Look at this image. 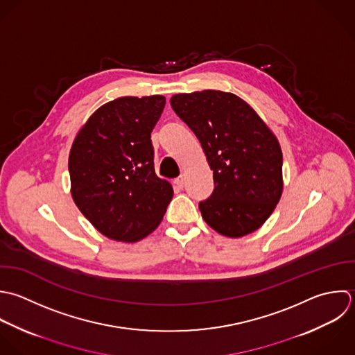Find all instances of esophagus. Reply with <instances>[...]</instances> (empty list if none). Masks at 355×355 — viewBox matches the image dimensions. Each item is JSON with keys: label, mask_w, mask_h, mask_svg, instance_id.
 Segmentation results:
<instances>
[{"label": "esophagus", "mask_w": 355, "mask_h": 355, "mask_svg": "<svg viewBox=\"0 0 355 355\" xmlns=\"http://www.w3.org/2000/svg\"><path fill=\"white\" fill-rule=\"evenodd\" d=\"M174 184H175L178 188H184V185H185V177H184V175H180V177L174 181Z\"/></svg>", "instance_id": "obj_1"}]
</instances>
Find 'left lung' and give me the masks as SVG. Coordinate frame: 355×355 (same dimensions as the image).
Returning <instances> with one entry per match:
<instances>
[{
    "instance_id": "left-lung-1",
    "label": "left lung",
    "mask_w": 355,
    "mask_h": 355,
    "mask_svg": "<svg viewBox=\"0 0 355 355\" xmlns=\"http://www.w3.org/2000/svg\"><path fill=\"white\" fill-rule=\"evenodd\" d=\"M170 103L195 132L213 170L214 191L199 203L203 220L228 238L259 230L284 189L282 150L274 132L248 102L231 92L175 94Z\"/></svg>"
}]
</instances>
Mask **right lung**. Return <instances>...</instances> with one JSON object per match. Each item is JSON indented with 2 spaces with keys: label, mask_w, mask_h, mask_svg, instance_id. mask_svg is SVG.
<instances>
[{
  "label": "right lung",
  "mask_w": 355,
  "mask_h": 355,
  "mask_svg": "<svg viewBox=\"0 0 355 355\" xmlns=\"http://www.w3.org/2000/svg\"><path fill=\"white\" fill-rule=\"evenodd\" d=\"M164 105L163 95L113 99L89 116L73 141L71 198L109 239H144L157 228L173 199L171 184L155 173L150 141Z\"/></svg>",
  "instance_id": "right-lung-1"
}]
</instances>
